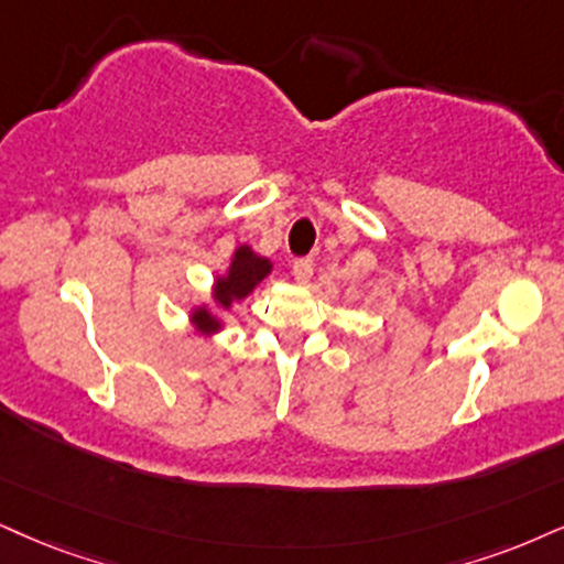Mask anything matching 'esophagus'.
Listing matches in <instances>:
<instances>
[{"label": "esophagus", "instance_id": "34e87169", "mask_svg": "<svg viewBox=\"0 0 564 564\" xmlns=\"http://www.w3.org/2000/svg\"><path fill=\"white\" fill-rule=\"evenodd\" d=\"M293 274L301 284L308 282L311 274H314V259H295L293 261Z\"/></svg>", "mask_w": 564, "mask_h": 564}]
</instances>
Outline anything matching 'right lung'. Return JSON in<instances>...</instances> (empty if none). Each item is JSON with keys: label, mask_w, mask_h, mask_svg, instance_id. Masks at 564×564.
<instances>
[{"label": "right lung", "mask_w": 564, "mask_h": 564, "mask_svg": "<svg viewBox=\"0 0 564 564\" xmlns=\"http://www.w3.org/2000/svg\"><path fill=\"white\" fill-rule=\"evenodd\" d=\"M271 271V261L263 259V256L253 253L250 246H238L232 253V261H229L227 274H221L214 280V303L219 305L221 311H227L235 301H242L253 293L259 284L267 280ZM193 329L200 332V335H217L221 329L219 316H214L206 305H198L191 314Z\"/></svg>", "instance_id": "add662e5"}]
</instances>
